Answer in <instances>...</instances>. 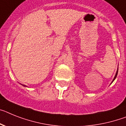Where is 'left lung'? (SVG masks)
<instances>
[{
  "instance_id": "8db88e82",
  "label": "left lung",
  "mask_w": 126,
  "mask_h": 126,
  "mask_svg": "<svg viewBox=\"0 0 126 126\" xmlns=\"http://www.w3.org/2000/svg\"><path fill=\"white\" fill-rule=\"evenodd\" d=\"M118 70H119V69H117V72H116V74H115V77H114L113 79V81H112V82H111V83H113V81H114V80H115V79H116V78H117V74H118Z\"/></svg>"
}]
</instances>
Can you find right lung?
<instances>
[{"label":"right lung","instance_id":"add662e5","mask_svg":"<svg viewBox=\"0 0 126 126\" xmlns=\"http://www.w3.org/2000/svg\"><path fill=\"white\" fill-rule=\"evenodd\" d=\"M23 86H25V85H23Z\"/></svg>","mask_w":126,"mask_h":126}]
</instances>
